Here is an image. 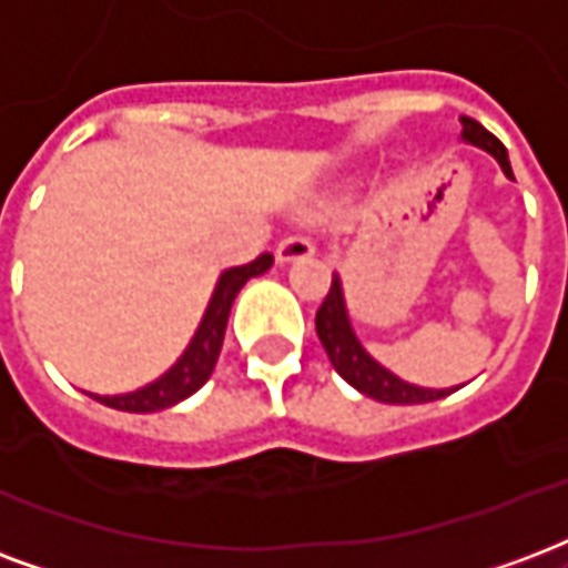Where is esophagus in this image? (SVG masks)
I'll use <instances>...</instances> for the list:
<instances>
[{"mask_svg": "<svg viewBox=\"0 0 568 568\" xmlns=\"http://www.w3.org/2000/svg\"><path fill=\"white\" fill-rule=\"evenodd\" d=\"M316 246L306 234H285L283 241L276 243V262H297V258H310Z\"/></svg>", "mask_w": 568, "mask_h": 568, "instance_id": "obj_1", "label": "esophagus"}]
</instances>
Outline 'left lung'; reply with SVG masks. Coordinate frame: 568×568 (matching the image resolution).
I'll return each instance as SVG.
<instances>
[{"label": "left lung", "instance_id": "1", "mask_svg": "<svg viewBox=\"0 0 568 568\" xmlns=\"http://www.w3.org/2000/svg\"><path fill=\"white\" fill-rule=\"evenodd\" d=\"M464 123V138L469 144L481 146L490 155H497L499 165L506 171L508 178H511V165H508V153L506 146L499 144L497 134H490L481 123L476 120H469L464 116L460 120ZM316 334L322 339V346H325L327 358L334 364L339 376L348 382V385H355L361 394H367L373 400L382 403H400V406H413V403H430L439 400V397H448V394H455L457 388H418V385H409V382L397 379L394 373H388L385 367H379L376 361L369 358L367 352L361 348V343L352 334V327H348L346 318V306H343V292H339V280L334 276L331 280V288H327L325 301L316 310Z\"/></svg>", "mask_w": 568, "mask_h": 568}]
</instances>
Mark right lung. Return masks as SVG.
<instances>
[{
	"label": "right lung",
	"mask_w": 568,
	"mask_h": 568,
	"mask_svg": "<svg viewBox=\"0 0 568 568\" xmlns=\"http://www.w3.org/2000/svg\"><path fill=\"white\" fill-rule=\"evenodd\" d=\"M273 264V258L264 252L255 262L243 264V267H231V271L222 273L220 285L213 292V301H210L207 313H204V322H201L199 334L189 343L186 355L168 369L162 379H155L153 385H146L141 390H132V394H120V397H95L104 406L111 409H120V413H159V409H168L174 403L186 400L189 394L210 379V373L216 367L222 352V339H225V325H229V313L234 297L241 292L250 276H258Z\"/></svg>",
	"instance_id": "add662e5"
}]
</instances>
